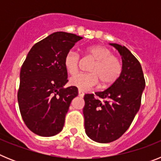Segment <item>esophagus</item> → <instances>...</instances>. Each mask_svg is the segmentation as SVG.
Returning <instances> with one entry per match:
<instances>
[{"instance_id":"34e87169","label":"esophagus","mask_w":161,"mask_h":161,"mask_svg":"<svg viewBox=\"0 0 161 161\" xmlns=\"http://www.w3.org/2000/svg\"><path fill=\"white\" fill-rule=\"evenodd\" d=\"M78 94H79L80 97L85 96V93H84L83 91H81V90H79V92H78Z\"/></svg>"}]
</instances>
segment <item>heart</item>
I'll use <instances>...</instances> for the list:
<instances>
[{
	"label": "heart",
	"instance_id": "heart-1",
	"mask_svg": "<svg viewBox=\"0 0 161 161\" xmlns=\"http://www.w3.org/2000/svg\"><path fill=\"white\" fill-rule=\"evenodd\" d=\"M86 53L95 61L89 68V74L80 73L69 80V84L80 90H88L96 87L102 82L103 87L114 83L123 71V63L118 56L113 55L110 49L102 45H93L86 49ZM80 55L70 51L65 55L64 64L67 72L75 75L80 66Z\"/></svg>",
	"mask_w": 161,
	"mask_h": 161
}]
</instances>
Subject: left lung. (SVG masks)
<instances>
[{"label":"left lung","instance_id":"8db88e82","mask_svg":"<svg viewBox=\"0 0 161 161\" xmlns=\"http://www.w3.org/2000/svg\"><path fill=\"white\" fill-rule=\"evenodd\" d=\"M122 55L123 71L110 87L95 94H85V133L93 141L113 142L130 127L141 105L145 87L142 67L126 47L110 43Z\"/></svg>","mask_w":161,"mask_h":161}]
</instances>
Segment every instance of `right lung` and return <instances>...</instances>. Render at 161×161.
<instances>
[{
	"label": "right lung",
	"mask_w": 161,
	"mask_h": 161,
	"mask_svg": "<svg viewBox=\"0 0 161 161\" xmlns=\"http://www.w3.org/2000/svg\"><path fill=\"white\" fill-rule=\"evenodd\" d=\"M82 37L55 32L35 43L21 68L18 101L28 128L40 136H53L62 130L71 102L78 95L68 81L65 55Z\"/></svg>",
	"instance_id": "obj_1"
}]
</instances>
